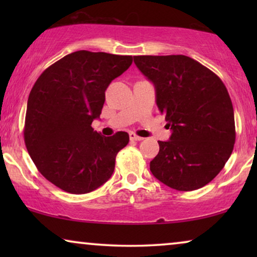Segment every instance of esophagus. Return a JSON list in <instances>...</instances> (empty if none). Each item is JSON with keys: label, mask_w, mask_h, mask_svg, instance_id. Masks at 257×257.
<instances>
[{"label": "esophagus", "mask_w": 257, "mask_h": 257, "mask_svg": "<svg viewBox=\"0 0 257 257\" xmlns=\"http://www.w3.org/2000/svg\"><path fill=\"white\" fill-rule=\"evenodd\" d=\"M130 139H131V140H137V142H140V140H143L144 138H143V137L137 136L136 133L131 132V133H130Z\"/></svg>", "instance_id": "34e87169"}]
</instances>
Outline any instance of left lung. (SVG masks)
<instances>
[{"label": "left lung", "instance_id": "obj_1", "mask_svg": "<svg viewBox=\"0 0 257 257\" xmlns=\"http://www.w3.org/2000/svg\"><path fill=\"white\" fill-rule=\"evenodd\" d=\"M156 87V101L172 136L150 163L158 180L177 191L201 188L229 159L235 144L234 110L219 77L184 55L135 56Z\"/></svg>", "mask_w": 257, "mask_h": 257}]
</instances>
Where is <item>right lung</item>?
I'll return each instance as SVG.
<instances>
[{"mask_svg": "<svg viewBox=\"0 0 257 257\" xmlns=\"http://www.w3.org/2000/svg\"><path fill=\"white\" fill-rule=\"evenodd\" d=\"M132 56L79 50L45 69L28 98L24 143L43 177L63 191L85 194L114 171L115 156L128 144L126 132L93 131L105 91L132 64Z\"/></svg>", "mask_w": 257, "mask_h": 257, "instance_id": "right-lung-1", "label": "right lung"}]
</instances>
